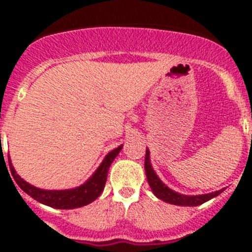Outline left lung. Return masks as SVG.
I'll return each instance as SVG.
<instances>
[{
  "instance_id": "left-lung-1",
  "label": "left lung",
  "mask_w": 252,
  "mask_h": 252,
  "mask_svg": "<svg viewBox=\"0 0 252 252\" xmlns=\"http://www.w3.org/2000/svg\"><path fill=\"white\" fill-rule=\"evenodd\" d=\"M145 173L146 178H148L149 186H150L151 190L159 199L166 202V203L175 204V206H187V207H195L199 204L204 203V202L212 199V198L217 197L223 192V189L217 190V192L208 193V194H199V195H184L180 193L174 192L173 189L168 188L165 184L162 183L160 178L158 177L157 173L154 171L153 166L150 162V151L146 149L145 155Z\"/></svg>"
}]
</instances>
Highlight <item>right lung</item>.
I'll return each mask as SVG.
<instances>
[{
    "label": "right lung",
    "mask_w": 252,
    "mask_h": 252,
    "mask_svg": "<svg viewBox=\"0 0 252 252\" xmlns=\"http://www.w3.org/2000/svg\"><path fill=\"white\" fill-rule=\"evenodd\" d=\"M121 149L122 145L107 154L103 161L101 162V165L97 168V170L93 173L92 177L87 180L86 183L77 187V188L64 189V190H46V189H40L31 186L22 179L19 174H16V170L11 164L10 159H8V162H10L11 174H12L13 179L16 180L20 188L25 193H28L30 197L34 198L35 201L46 204L49 207H53V208L73 209L92 203L94 199H97L101 195V193L103 192L104 184H106L108 169H110L115 158L119 155Z\"/></svg>",
    "instance_id": "add662e5"
}]
</instances>
